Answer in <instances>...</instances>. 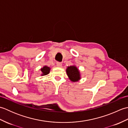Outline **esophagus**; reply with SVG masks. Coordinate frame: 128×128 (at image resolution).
Instances as JSON below:
<instances>
[{
	"mask_svg": "<svg viewBox=\"0 0 128 128\" xmlns=\"http://www.w3.org/2000/svg\"><path fill=\"white\" fill-rule=\"evenodd\" d=\"M56 66L58 67H62V64L60 62H56Z\"/></svg>",
	"mask_w": 128,
	"mask_h": 128,
	"instance_id": "1",
	"label": "esophagus"
}]
</instances>
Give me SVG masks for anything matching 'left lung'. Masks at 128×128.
Returning <instances> with one entry per match:
<instances>
[{
	"mask_svg": "<svg viewBox=\"0 0 128 128\" xmlns=\"http://www.w3.org/2000/svg\"><path fill=\"white\" fill-rule=\"evenodd\" d=\"M66 72L69 80L72 82H77L81 78L80 70L74 65L68 66Z\"/></svg>",
	"mask_w": 128,
	"mask_h": 128,
	"instance_id": "left-lung-1",
	"label": "left lung"
}]
</instances>
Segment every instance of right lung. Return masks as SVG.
Returning a JSON list of instances; mask_svg holds the SVG:
<instances>
[{"label":"right lung","mask_w":128,"mask_h":128,"mask_svg":"<svg viewBox=\"0 0 128 128\" xmlns=\"http://www.w3.org/2000/svg\"><path fill=\"white\" fill-rule=\"evenodd\" d=\"M50 67H49L47 66H44L43 68H42L41 69H40V71H41V72H42L40 75L44 76L48 74L50 72Z\"/></svg>","instance_id":"1"}]
</instances>
